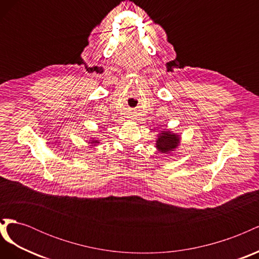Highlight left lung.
<instances>
[{"label":"left lung","instance_id":"1","mask_svg":"<svg viewBox=\"0 0 259 259\" xmlns=\"http://www.w3.org/2000/svg\"><path fill=\"white\" fill-rule=\"evenodd\" d=\"M159 138L156 140V148L162 153H168L173 151L174 149L178 146L179 137L176 134H171L169 131L162 132L159 134Z\"/></svg>","mask_w":259,"mask_h":259}]
</instances>
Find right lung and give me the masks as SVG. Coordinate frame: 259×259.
<instances>
[{"label":"right lung","instance_id":"1","mask_svg":"<svg viewBox=\"0 0 259 259\" xmlns=\"http://www.w3.org/2000/svg\"><path fill=\"white\" fill-rule=\"evenodd\" d=\"M97 143H99V142H98V140H94V139H93V142H92L91 144H97Z\"/></svg>","mask_w":259,"mask_h":259}]
</instances>
